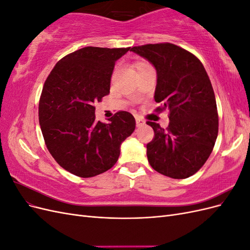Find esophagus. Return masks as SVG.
<instances>
[{
    "mask_svg": "<svg viewBox=\"0 0 250 250\" xmlns=\"http://www.w3.org/2000/svg\"><path fill=\"white\" fill-rule=\"evenodd\" d=\"M135 122H137V126L138 127H142V126H144L146 124V122L144 120H142L141 118H137L135 119Z\"/></svg>",
    "mask_w": 250,
    "mask_h": 250,
    "instance_id": "obj_1",
    "label": "esophagus"
}]
</instances>
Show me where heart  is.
<instances>
[{"label": "heart", "instance_id": "1", "mask_svg": "<svg viewBox=\"0 0 250 250\" xmlns=\"http://www.w3.org/2000/svg\"><path fill=\"white\" fill-rule=\"evenodd\" d=\"M147 64H145V63H140L139 64V66H138V69H140V67H144V66H146Z\"/></svg>", "mask_w": 250, "mask_h": 250}]
</instances>
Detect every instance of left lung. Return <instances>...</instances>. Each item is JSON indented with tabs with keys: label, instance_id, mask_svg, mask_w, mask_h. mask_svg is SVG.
<instances>
[{
	"label": "left lung",
	"instance_id": "8db88e82",
	"mask_svg": "<svg viewBox=\"0 0 250 250\" xmlns=\"http://www.w3.org/2000/svg\"><path fill=\"white\" fill-rule=\"evenodd\" d=\"M156 71L154 100L157 110H170L167 129L147 122L155 137L147 145L151 167L171 178L183 179L197 172L215 146L218 112L213 86L200 60L173 43L133 47Z\"/></svg>",
	"mask_w": 250,
	"mask_h": 250
}]
</instances>
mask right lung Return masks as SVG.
<instances>
[{
  "label": "right lung",
  "instance_id": "right-lung-1",
  "mask_svg": "<svg viewBox=\"0 0 250 250\" xmlns=\"http://www.w3.org/2000/svg\"><path fill=\"white\" fill-rule=\"evenodd\" d=\"M129 50L82 48L59 60L44 82L39 107L43 139L58 165L74 175L109 170L135 129L131 113L119 111L105 124L96 120L94 106L109 94L115 63Z\"/></svg>",
  "mask_w": 250,
  "mask_h": 250
}]
</instances>
